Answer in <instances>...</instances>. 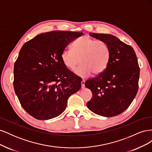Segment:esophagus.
<instances>
[{
  "instance_id": "34e87169",
  "label": "esophagus",
  "mask_w": 152,
  "mask_h": 152,
  "mask_svg": "<svg viewBox=\"0 0 152 152\" xmlns=\"http://www.w3.org/2000/svg\"><path fill=\"white\" fill-rule=\"evenodd\" d=\"M81 87H82V89H84V87H85V80H82L81 81Z\"/></svg>"
}]
</instances>
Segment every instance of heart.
Returning a JSON list of instances; mask_svg holds the SVG:
<instances>
[{
  "mask_svg": "<svg viewBox=\"0 0 152 152\" xmlns=\"http://www.w3.org/2000/svg\"><path fill=\"white\" fill-rule=\"evenodd\" d=\"M110 56L111 53L107 43L84 36L74 41L72 50H63L61 59L63 65L72 70L81 63L74 73L78 77L85 78L92 72L94 75L104 72L110 63Z\"/></svg>",
  "mask_w": 152,
  "mask_h": 152,
  "instance_id": "b5f03b06",
  "label": "heart"
}]
</instances>
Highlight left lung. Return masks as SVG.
<instances>
[{
	"mask_svg": "<svg viewBox=\"0 0 152 152\" xmlns=\"http://www.w3.org/2000/svg\"><path fill=\"white\" fill-rule=\"evenodd\" d=\"M89 35L107 43L111 56L104 72L85 82L93 93L87 107L101 116L118 115L129 107L138 90L140 67L136 53L114 35L91 32Z\"/></svg>",
	"mask_w": 152,
	"mask_h": 152,
	"instance_id": "8db88e82",
	"label": "left lung"
}]
</instances>
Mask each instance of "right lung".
<instances>
[{"label": "right lung", "mask_w": 152, "mask_h": 152, "mask_svg": "<svg viewBox=\"0 0 152 152\" xmlns=\"http://www.w3.org/2000/svg\"><path fill=\"white\" fill-rule=\"evenodd\" d=\"M82 32L40 34L23 45L14 66V89L22 107L38 120L65 111L70 96L79 91V77L63 65L61 54Z\"/></svg>", "instance_id": "obj_1"}]
</instances>
